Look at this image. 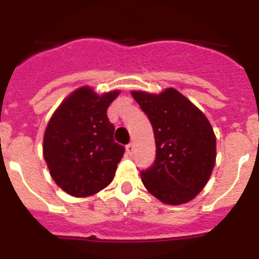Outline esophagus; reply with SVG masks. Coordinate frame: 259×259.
<instances>
[{
  "label": "esophagus",
  "instance_id": "1",
  "mask_svg": "<svg viewBox=\"0 0 259 259\" xmlns=\"http://www.w3.org/2000/svg\"><path fill=\"white\" fill-rule=\"evenodd\" d=\"M125 150H127L128 154H132V153H134V150H135V145H134V144L130 143V144H128V145H125Z\"/></svg>",
  "mask_w": 259,
  "mask_h": 259
}]
</instances>
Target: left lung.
<instances>
[{
    "label": "left lung",
    "instance_id": "1",
    "mask_svg": "<svg viewBox=\"0 0 259 259\" xmlns=\"http://www.w3.org/2000/svg\"><path fill=\"white\" fill-rule=\"evenodd\" d=\"M152 123L155 159L140 172L145 188L168 205L191 201L215 164V135L202 111L176 89L159 95L132 92Z\"/></svg>",
    "mask_w": 259,
    "mask_h": 259
}]
</instances>
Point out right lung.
<instances>
[{"instance_id":"right-lung-1","label":"right lung","mask_w":259,"mask_h":259,"mask_svg":"<svg viewBox=\"0 0 259 259\" xmlns=\"http://www.w3.org/2000/svg\"><path fill=\"white\" fill-rule=\"evenodd\" d=\"M119 91L98 96L83 87L68 96L50 118L44 158L54 182L75 197L97 193L111 183L124 146L114 141L107 107Z\"/></svg>"}]
</instances>
